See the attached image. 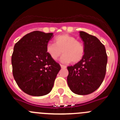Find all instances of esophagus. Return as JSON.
I'll list each match as a JSON object with an SVG mask.
<instances>
[{
  "label": "esophagus",
  "mask_w": 120,
  "mask_h": 120,
  "mask_svg": "<svg viewBox=\"0 0 120 120\" xmlns=\"http://www.w3.org/2000/svg\"><path fill=\"white\" fill-rule=\"evenodd\" d=\"M61 67L62 68H65L67 67L65 66V65H61Z\"/></svg>",
  "instance_id": "esophagus-1"
}]
</instances>
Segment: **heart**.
Here are the masks:
<instances>
[{"instance_id":"b5f03b06","label":"heart","mask_w":120,"mask_h":120,"mask_svg":"<svg viewBox=\"0 0 120 120\" xmlns=\"http://www.w3.org/2000/svg\"><path fill=\"white\" fill-rule=\"evenodd\" d=\"M54 43H49L46 45V52L53 60L56 61L62 53L61 58L63 63L73 62L77 63L82 59L85 54L83 44L73 36L62 34L56 37Z\"/></svg>"}]
</instances>
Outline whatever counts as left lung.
I'll use <instances>...</instances> for the list:
<instances>
[{"label": "left lung", "mask_w": 120, "mask_h": 120, "mask_svg": "<svg viewBox=\"0 0 120 120\" xmlns=\"http://www.w3.org/2000/svg\"><path fill=\"white\" fill-rule=\"evenodd\" d=\"M83 41L85 54L79 62L67 67V83L73 93L87 95L100 87L106 71L108 56L105 45L97 37L79 32Z\"/></svg>", "instance_id": "left-lung-1"}]
</instances>
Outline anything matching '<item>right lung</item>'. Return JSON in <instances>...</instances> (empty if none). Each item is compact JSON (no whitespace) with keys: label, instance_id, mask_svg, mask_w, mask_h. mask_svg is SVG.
Returning a JSON list of instances; mask_svg holds the SVG:
<instances>
[{"label":"right lung","instance_id":"1","mask_svg":"<svg viewBox=\"0 0 120 120\" xmlns=\"http://www.w3.org/2000/svg\"><path fill=\"white\" fill-rule=\"evenodd\" d=\"M53 33L34 31L19 40L11 58L12 73L19 88L33 96L49 94L61 67L46 52Z\"/></svg>","mask_w":120,"mask_h":120}]
</instances>
